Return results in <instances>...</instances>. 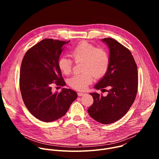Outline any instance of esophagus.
I'll list each match as a JSON object with an SVG mask.
<instances>
[{
    "label": "esophagus",
    "instance_id": "1",
    "mask_svg": "<svg viewBox=\"0 0 159 159\" xmlns=\"http://www.w3.org/2000/svg\"><path fill=\"white\" fill-rule=\"evenodd\" d=\"M85 94L84 93H78V96H84Z\"/></svg>",
    "mask_w": 159,
    "mask_h": 159
}]
</instances>
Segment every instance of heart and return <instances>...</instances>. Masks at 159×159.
<instances>
[{
	"label": "heart",
	"mask_w": 159,
	"mask_h": 159,
	"mask_svg": "<svg viewBox=\"0 0 159 159\" xmlns=\"http://www.w3.org/2000/svg\"><path fill=\"white\" fill-rule=\"evenodd\" d=\"M72 56L75 62H83V74H75L69 80L71 87L82 90H85L92 83L93 75L96 78L102 77L107 72L109 65V56L107 52L98 48L87 41H82L72 50ZM58 66L65 75H69L72 70L73 61L68 57L59 58Z\"/></svg>",
	"instance_id": "1"
}]
</instances>
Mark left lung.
<instances>
[{"label":"left lung","instance_id":"obj_1","mask_svg":"<svg viewBox=\"0 0 159 159\" xmlns=\"http://www.w3.org/2000/svg\"><path fill=\"white\" fill-rule=\"evenodd\" d=\"M109 50V65L104 77L95 85L96 89L107 87V95L90 93L94 102L88 109L90 116L107 125L123 117L132 106L137 93V66L130 51L115 39H102Z\"/></svg>","mask_w":159,"mask_h":159}]
</instances>
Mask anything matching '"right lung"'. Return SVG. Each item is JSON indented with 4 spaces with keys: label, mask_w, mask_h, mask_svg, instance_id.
<instances>
[{
    "label": "right lung",
    "mask_w": 159,
    "mask_h": 159,
    "mask_svg": "<svg viewBox=\"0 0 159 159\" xmlns=\"http://www.w3.org/2000/svg\"><path fill=\"white\" fill-rule=\"evenodd\" d=\"M69 41L44 39L28 50L22 59L19 86L22 100L28 111L44 122L54 121L64 116L77 94L63 88L60 93L52 90L54 84L64 86L58 62Z\"/></svg>",
    "instance_id": "obj_1"
}]
</instances>
